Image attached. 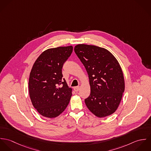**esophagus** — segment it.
<instances>
[{
    "label": "esophagus",
    "instance_id": "1",
    "mask_svg": "<svg viewBox=\"0 0 151 151\" xmlns=\"http://www.w3.org/2000/svg\"><path fill=\"white\" fill-rule=\"evenodd\" d=\"M80 86H76V87L74 88V91H75L76 92H78V91L80 90Z\"/></svg>",
    "mask_w": 151,
    "mask_h": 151
}]
</instances>
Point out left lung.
Returning <instances> with one entry per match:
<instances>
[{
	"label": "left lung",
	"mask_w": 151,
	"mask_h": 151,
	"mask_svg": "<svg viewBox=\"0 0 151 151\" xmlns=\"http://www.w3.org/2000/svg\"><path fill=\"white\" fill-rule=\"evenodd\" d=\"M74 52L88 74L91 93L85 99L88 109L96 117L116 111L125 89L121 66L108 50L95 45L78 44Z\"/></svg>",
	"instance_id": "8db88e82"
}]
</instances>
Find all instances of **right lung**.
<instances>
[{"label":"right lung","instance_id":"obj_1","mask_svg":"<svg viewBox=\"0 0 151 151\" xmlns=\"http://www.w3.org/2000/svg\"><path fill=\"white\" fill-rule=\"evenodd\" d=\"M73 48L68 46L46 49L35 60L31 70L29 97L33 106L45 117H58L70 102L72 89L62 78V69Z\"/></svg>","mask_w":151,"mask_h":151}]
</instances>
